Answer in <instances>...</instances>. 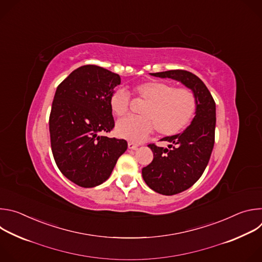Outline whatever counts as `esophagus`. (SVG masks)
<instances>
[{
	"mask_svg": "<svg viewBox=\"0 0 262 262\" xmlns=\"http://www.w3.org/2000/svg\"><path fill=\"white\" fill-rule=\"evenodd\" d=\"M127 146H128V149H130V150H136V149H138V147H139L138 144H135L133 142H128Z\"/></svg>",
	"mask_w": 262,
	"mask_h": 262,
	"instance_id": "esophagus-1",
	"label": "esophagus"
}]
</instances>
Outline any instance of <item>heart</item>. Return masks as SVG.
<instances>
[{
	"label": "heart",
	"instance_id": "heart-1",
	"mask_svg": "<svg viewBox=\"0 0 262 262\" xmlns=\"http://www.w3.org/2000/svg\"><path fill=\"white\" fill-rule=\"evenodd\" d=\"M134 92L148 102L142 111L143 116H128L116 124V135L129 142L145 141L156 129L162 136L170 137L181 133L195 117L197 100L188 88H174L162 81H146L137 84ZM112 113L122 117L129 110V95L117 89L110 97Z\"/></svg>",
	"mask_w": 262,
	"mask_h": 262
}]
</instances>
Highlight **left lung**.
Returning a JSON list of instances; mask_svg holds the SVG:
<instances>
[{"label": "left lung", "mask_w": 262, "mask_h": 262, "mask_svg": "<svg viewBox=\"0 0 262 262\" xmlns=\"http://www.w3.org/2000/svg\"><path fill=\"white\" fill-rule=\"evenodd\" d=\"M154 77L169 78L190 88L197 100L196 115L183 133L165 137L168 148L149 144L154 160L142 169L146 184L162 195H175L188 190L203 174L213 148L215 129V102L204 83L194 73L168 70L151 73Z\"/></svg>", "instance_id": "8db88e82"}]
</instances>
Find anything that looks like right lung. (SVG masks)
<instances>
[{"label":"right lung","mask_w":262,"mask_h":262,"mask_svg":"<svg viewBox=\"0 0 262 262\" xmlns=\"http://www.w3.org/2000/svg\"><path fill=\"white\" fill-rule=\"evenodd\" d=\"M120 83L117 73L84 65L57 87L49 121L52 152L61 173L82 188L104 182L127 149L125 140L99 135L115 126L108 101Z\"/></svg>","instance_id":"1"}]
</instances>
